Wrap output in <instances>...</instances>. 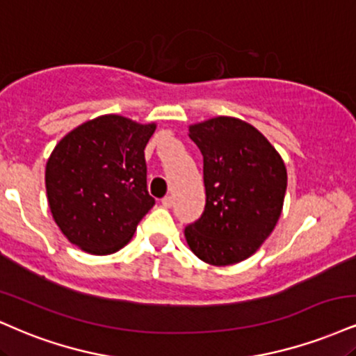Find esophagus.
I'll use <instances>...</instances> for the list:
<instances>
[{
	"label": "esophagus",
	"instance_id": "1",
	"mask_svg": "<svg viewBox=\"0 0 356 356\" xmlns=\"http://www.w3.org/2000/svg\"><path fill=\"white\" fill-rule=\"evenodd\" d=\"M172 204H174V200H172V197H170V195H167V197H164V199H162V207L170 209V207H172Z\"/></svg>",
	"mask_w": 356,
	"mask_h": 356
}]
</instances>
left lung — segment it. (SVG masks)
Segmentation results:
<instances>
[{"label":"left lung","mask_w":356,"mask_h":356,"mask_svg":"<svg viewBox=\"0 0 356 356\" xmlns=\"http://www.w3.org/2000/svg\"><path fill=\"white\" fill-rule=\"evenodd\" d=\"M204 157L205 211L186 227L187 245L213 267L254 255L280 219L286 167L273 145L252 124L217 115L189 126Z\"/></svg>","instance_id":"obj_1"}]
</instances>
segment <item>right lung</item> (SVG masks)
Wrapping results in <instances>:
<instances>
[{"instance_id": "1", "label": "right lung", "mask_w": 356, "mask_h": 356, "mask_svg": "<svg viewBox=\"0 0 356 356\" xmlns=\"http://www.w3.org/2000/svg\"><path fill=\"white\" fill-rule=\"evenodd\" d=\"M157 124L104 114L74 127L46 162V194L64 237L91 255L121 250L152 209L144 149Z\"/></svg>"}]
</instances>
